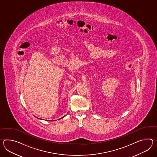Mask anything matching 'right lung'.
<instances>
[{
    "mask_svg": "<svg viewBox=\"0 0 157 157\" xmlns=\"http://www.w3.org/2000/svg\"><path fill=\"white\" fill-rule=\"evenodd\" d=\"M65 116H66V115H65V116H63V117H62V118H60V119H63V118H64V117H65ZM56 121V120H55V121H54V120H53V121Z\"/></svg>",
    "mask_w": 157,
    "mask_h": 157,
    "instance_id": "right-lung-1",
    "label": "right lung"
}]
</instances>
